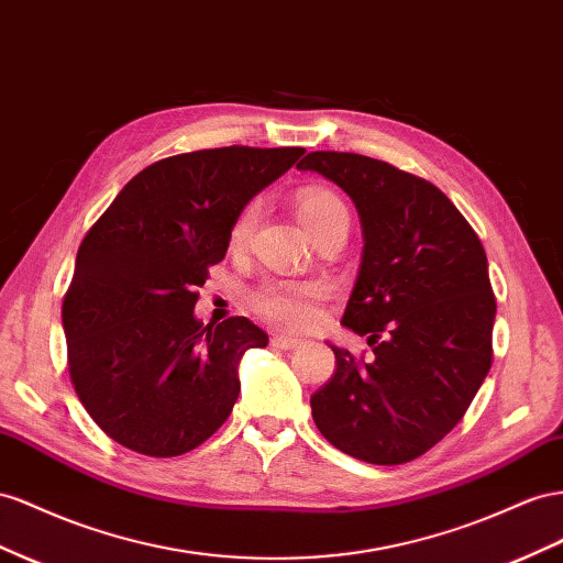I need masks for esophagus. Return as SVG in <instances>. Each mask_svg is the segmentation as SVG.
<instances>
[{"mask_svg":"<svg viewBox=\"0 0 563 563\" xmlns=\"http://www.w3.org/2000/svg\"><path fill=\"white\" fill-rule=\"evenodd\" d=\"M269 345H272V347H279V351H296V347L300 345V341H298V339L282 336V333H275V336L269 339Z\"/></svg>","mask_w":563,"mask_h":563,"instance_id":"obj_1","label":"esophagus"}]
</instances>
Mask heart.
<instances>
[{"mask_svg": "<svg viewBox=\"0 0 563 563\" xmlns=\"http://www.w3.org/2000/svg\"><path fill=\"white\" fill-rule=\"evenodd\" d=\"M296 216L300 224L312 234L319 224L333 218H347V208L341 196L324 187H308L296 196ZM257 218L255 203L246 206L239 212L232 224L230 246L241 251L251 239L253 224ZM327 298V286L319 282H288V279H269L253 288L251 308L267 322L282 329L300 331L310 327L317 319L319 302Z\"/></svg>", "mask_w": 563, "mask_h": 563, "instance_id": "heart-1", "label": "heart"}]
</instances>
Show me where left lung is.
<instances>
[{
	"label": "left lung",
	"mask_w": 563,
	"mask_h": 563,
	"mask_svg": "<svg viewBox=\"0 0 563 563\" xmlns=\"http://www.w3.org/2000/svg\"><path fill=\"white\" fill-rule=\"evenodd\" d=\"M339 185L362 222V263L341 324L374 360L331 345L336 372L312 393L333 448L369 464H405L440 443L493 364L495 294L478 234L431 181L345 151L298 165Z\"/></svg>",
	"instance_id": "1"
}]
</instances>
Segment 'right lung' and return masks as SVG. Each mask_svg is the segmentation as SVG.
<instances>
[{
    "instance_id": "obj_1",
    "label": "right lung",
    "mask_w": 563,
    "mask_h": 563,
    "mask_svg": "<svg viewBox=\"0 0 563 563\" xmlns=\"http://www.w3.org/2000/svg\"><path fill=\"white\" fill-rule=\"evenodd\" d=\"M302 154L222 146L156 161L89 227L64 296L68 369L115 443L177 457L230 417L239 360L267 333L246 317L203 324L194 306L239 212Z\"/></svg>"
}]
</instances>
